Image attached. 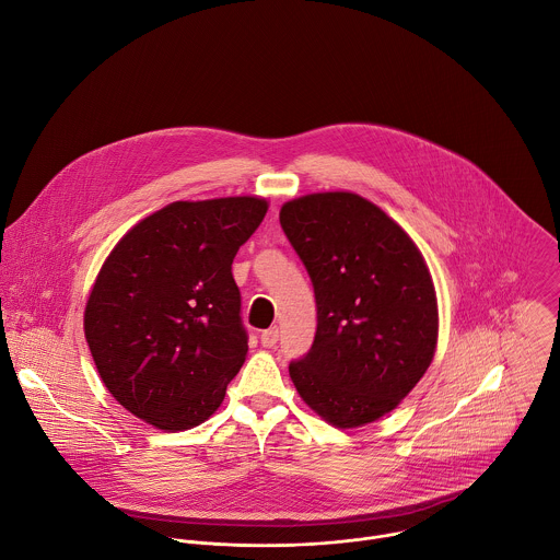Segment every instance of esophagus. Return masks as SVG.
<instances>
[{"label": "esophagus", "instance_id": "1", "mask_svg": "<svg viewBox=\"0 0 560 560\" xmlns=\"http://www.w3.org/2000/svg\"><path fill=\"white\" fill-rule=\"evenodd\" d=\"M260 343H262L265 348H273V346L278 343V328L273 326V328L262 330V332H260Z\"/></svg>", "mask_w": 560, "mask_h": 560}]
</instances>
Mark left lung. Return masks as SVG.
I'll return each mask as SVG.
<instances>
[{
    "mask_svg": "<svg viewBox=\"0 0 560 560\" xmlns=\"http://www.w3.org/2000/svg\"><path fill=\"white\" fill-rule=\"evenodd\" d=\"M280 225L317 302L313 348L289 365L291 380L328 423H372L432 363L439 311L428 265L412 238L357 192L291 199Z\"/></svg>",
    "mask_w": 560,
    "mask_h": 560,
    "instance_id": "1",
    "label": "left lung"
}]
</instances>
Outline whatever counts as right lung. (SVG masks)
Instances as JSON below:
<instances>
[{"label": "right lung", "instance_id": "right-lung-1", "mask_svg": "<svg viewBox=\"0 0 560 560\" xmlns=\"http://www.w3.org/2000/svg\"><path fill=\"white\" fill-rule=\"evenodd\" d=\"M262 197L174 201L139 221L91 289L84 337L110 395L145 423L178 432L206 421L247 354L238 247Z\"/></svg>", "mask_w": 560, "mask_h": 560}]
</instances>
